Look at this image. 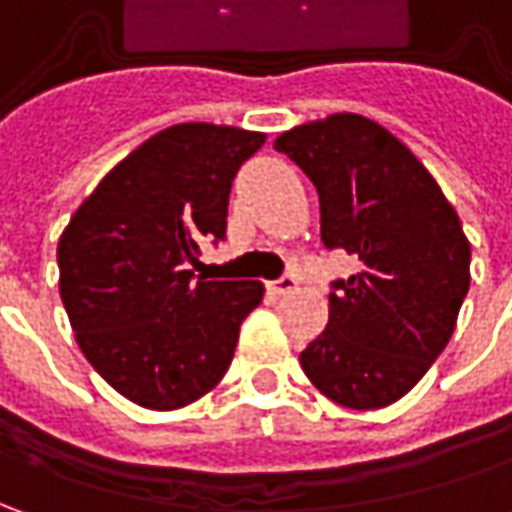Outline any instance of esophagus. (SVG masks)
Listing matches in <instances>:
<instances>
[{
	"instance_id": "esophagus-1",
	"label": "esophagus",
	"mask_w": 512,
	"mask_h": 512,
	"mask_svg": "<svg viewBox=\"0 0 512 512\" xmlns=\"http://www.w3.org/2000/svg\"><path fill=\"white\" fill-rule=\"evenodd\" d=\"M270 290L276 293V296H285V293H293L296 287H299V279L296 276H290V273H285L282 279H276V282H270Z\"/></svg>"
}]
</instances>
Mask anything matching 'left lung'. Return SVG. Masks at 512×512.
<instances>
[{"label":"left lung","instance_id":"left-lung-1","mask_svg":"<svg viewBox=\"0 0 512 512\" xmlns=\"http://www.w3.org/2000/svg\"><path fill=\"white\" fill-rule=\"evenodd\" d=\"M319 193L327 250L359 256L336 279L327 327L299 353L327 399L387 407L427 373L450 342L470 287V242L453 205L402 142L356 113L282 133Z\"/></svg>","mask_w":512,"mask_h":512}]
</instances>
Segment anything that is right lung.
<instances>
[{
    "label": "right lung",
    "instance_id": "right-lung-1",
    "mask_svg": "<svg viewBox=\"0 0 512 512\" xmlns=\"http://www.w3.org/2000/svg\"><path fill=\"white\" fill-rule=\"evenodd\" d=\"M265 133L173 125L122 159L59 239V293L88 362L130 402L176 410L222 382L262 282H193L222 242L236 170Z\"/></svg>",
    "mask_w": 512,
    "mask_h": 512
}]
</instances>
